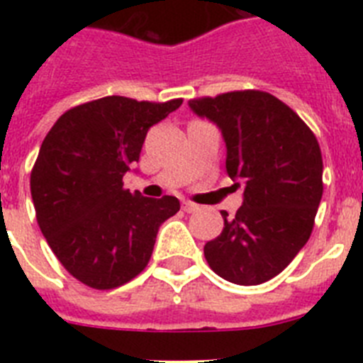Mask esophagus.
Masks as SVG:
<instances>
[{"label":"esophagus","instance_id":"obj_1","mask_svg":"<svg viewBox=\"0 0 363 363\" xmlns=\"http://www.w3.org/2000/svg\"><path fill=\"white\" fill-rule=\"evenodd\" d=\"M200 209V205L192 203V201H184V211L185 213H196Z\"/></svg>","mask_w":363,"mask_h":363}]
</instances>
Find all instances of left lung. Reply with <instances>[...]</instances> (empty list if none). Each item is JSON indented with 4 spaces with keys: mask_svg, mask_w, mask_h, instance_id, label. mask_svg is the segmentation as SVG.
<instances>
[{
    "mask_svg": "<svg viewBox=\"0 0 363 363\" xmlns=\"http://www.w3.org/2000/svg\"><path fill=\"white\" fill-rule=\"evenodd\" d=\"M220 127L227 174L245 184L236 216L205 243L209 267L223 280L258 285L280 274L307 243L323 192L322 150L291 107L264 91H233L189 101Z\"/></svg>",
    "mask_w": 363,
    "mask_h": 363,
    "instance_id": "8db88e82",
    "label": "left lung"
}]
</instances>
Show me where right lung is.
<instances>
[{
    "mask_svg": "<svg viewBox=\"0 0 363 363\" xmlns=\"http://www.w3.org/2000/svg\"><path fill=\"white\" fill-rule=\"evenodd\" d=\"M184 99L165 104L105 96L57 118L30 172L36 220L60 264L92 289H114L149 264L156 234L179 211L123 189L147 130Z\"/></svg>",
    "mask_w": 363,
    "mask_h": 363,
    "instance_id": "obj_1",
    "label": "right lung"
}]
</instances>
